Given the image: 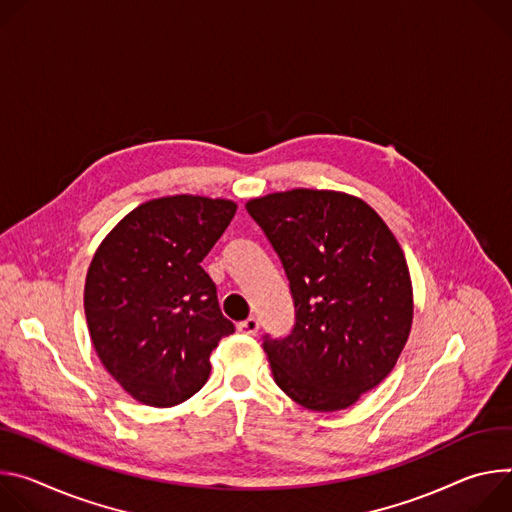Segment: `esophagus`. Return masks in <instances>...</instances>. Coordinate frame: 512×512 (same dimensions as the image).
Masks as SVG:
<instances>
[{"mask_svg": "<svg viewBox=\"0 0 512 512\" xmlns=\"http://www.w3.org/2000/svg\"><path fill=\"white\" fill-rule=\"evenodd\" d=\"M258 329H260V323H258L256 317H248L246 321L238 323V331H242V333H246V335H256Z\"/></svg>", "mask_w": 512, "mask_h": 512, "instance_id": "34e87169", "label": "esophagus"}]
</instances>
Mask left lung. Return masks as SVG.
<instances>
[{
    "label": "left lung",
    "instance_id": "8db88e82",
    "mask_svg": "<svg viewBox=\"0 0 512 512\" xmlns=\"http://www.w3.org/2000/svg\"><path fill=\"white\" fill-rule=\"evenodd\" d=\"M295 303L287 337L264 335L274 382L311 411H342L399 360L413 323L405 254L362 199L293 189L250 199Z\"/></svg>",
    "mask_w": 512,
    "mask_h": 512
}]
</instances>
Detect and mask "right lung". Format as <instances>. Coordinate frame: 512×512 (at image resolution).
<instances>
[{
  "instance_id": "obj_1",
  "label": "right lung",
  "mask_w": 512,
  "mask_h": 512,
  "mask_svg": "<svg viewBox=\"0 0 512 512\" xmlns=\"http://www.w3.org/2000/svg\"><path fill=\"white\" fill-rule=\"evenodd\" d=\"M238 205L173 195L130 211L97 248L85 317L105 370L136 401L175 407L207 382L209 356L234 333L201 268Z\"/></svg>"
}]
</instances>
